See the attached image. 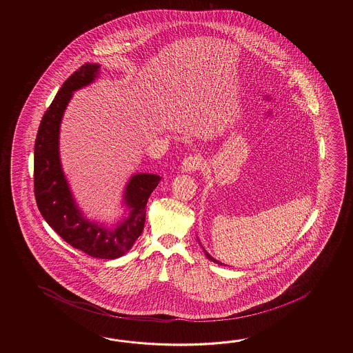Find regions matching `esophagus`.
I'll return each instance as SVG.
<instances>
[{"mask_svg":"<svg viewBox=\"0 0 353 353\" xmlns=\"http://www.w3.org/2000/svg\"><path fill=\"white\" fill-rule=\"evenodd\" d=\"M202 158L201 157H198V155H189L188 158L183 160L180 169H181L183 173H192V172L198 170L202 166Z\"/></svg>","mask_w":353,"mask_h":353,"instance_id":"esophagus-1","label":"esophagus"}]
</instances>
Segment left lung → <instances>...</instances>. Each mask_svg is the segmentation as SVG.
<instances>
[{
	"label": "left lung",
	"instance_id": "8db88e82",
	"mask_svg": "<svg viewBox=\"0 0 353 353\" xmlns=\"http://www.w3.org/2000/svg\"><path fill=\"white\" fill-rule=\"evenodd\" d=\"M198 242H199V240H198ZM199 245H201V242H199ZM201 246H202V245H201ZM203 251H204V254H205V256H207V259H208V260L213 261V263H218V265H223V263H221V261H217L216 259H213V257H212V256H210V254H208V252L204 250V248H203Z\"/></svg>",
	"mask_w": 353,
	"mask_h": 353
}]
</instances>
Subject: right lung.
<instances>
[{
    "label": "right lung",
    "instance_id": "add662e5",
    "mask_svg": "<svg viewBox=\"0 0 353 353\" xmlns=\"http://www.w3.org/2000/svg\"><path fill=\"white\" fill-rule=\"evenodd\" d=\"M99 64L85 63L63 83L39 126L34 150V192L46 223L70 246L96 259L113 260L128 252L141 234L148 199L160 175H131L123 192L128 214L110 227L85 217L69 187L59 154L60 123L73 92L94 82Z\"/></svg>",
    "mask_w": 353,
    "mask_h": 353
}]
</instances>
